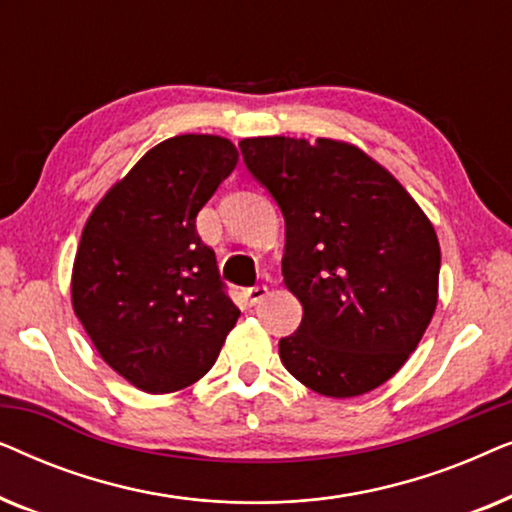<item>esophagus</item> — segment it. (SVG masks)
Instances as JSON below:
<instances>
[{
  "mask_svg": "<svg viewBox=\"0 0 512 512\" xmlns=\"http://www.w3.org/2000/svg\"><path fill=\"white\" fill-rule=\"evenodd\" d=\"M268 296V286H249V289H244V300H247V303L254 307V305H258L261 303V300Z\"/></svg>",
  "mask_w": 512,
  "mask_h": 512,
  "instance_id": "obj_1",
  "label": "esophagus"
}]
</instances>
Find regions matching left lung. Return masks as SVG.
<instances>
[{
  "instance_id": "left-lung-1",
  "label": "left lung",
  "mask_w": 512,
  "mask_h": 512,
  "mask_svg": "<svg viewBox=\"0 0 512 512\" xmlns=\"http://www.w3.org/2000/svg\"><path fill=\"white\" fill-rule=\"evenodd\" d=\"M240 149L282 209V275L303 305L298 331L279 340V359L321 396L373 391L408 361L436 312V230L352 144L251 137Z\"/></svg>"
}]
</instances>
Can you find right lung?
<instances>
[{"instance_id":"add662e5","label":"right lung","mask_w":512,"mask_h":512,"mask_svg":"<svg viewBox=\"0 0 512 512\" xmlns=\"http://www.w3.org/2000/svg\"><path fill=\"white\" fill-rule=\"evenodd\" d=\"M235 165L237 149L223 137L165 139L83 228L74 312L102 359L149 394L198 382L240 317L195 230V216Z\"/></svg>"}]
</instances>
